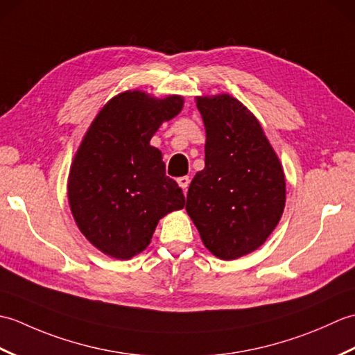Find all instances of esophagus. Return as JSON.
I'll return each instance as SVG.
<instances>
[{
	"mask_svg": "<svg viewBox=\"0 0 355 355\" xmlns=\"http://www.w3.org/2000/svg\"><path fill=\"white\" fill-rule=\"evenodd\" d=\"M177 183H178V186L182 187V189L186 192L187 187H189L191 180H189V177H180V178H177Z\"/></svg>",
	"mask_w": 355,
	"mask_h": 355,
	"instance_id": "1",
	"label": "esophagus"
}]
</instances>
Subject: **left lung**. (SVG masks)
<instances>
[{"label":"left lung","instance_id":"1","mask_svg":"<svg viewBox=\"0 0 355 355\" xmlns=\"http://www.w3.org/2000/svg\"><path fill=\"white\" fill-rule=\"evenodd\" d=\"M206 128L205 169L186 210L216 258L238 259L266 243L285 207L282 164L250 111L230 94L197 97Z\"/></svg>","mask_w":355,"mask_h":355}]
</instances>
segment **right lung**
<instances>
[{
    "instance_id": "obj_1",
    "label": "right lung",
    "mask_w": 355,
    "mask_h": 355,
    "mask_svg": "<svg viewBox=\"0 0 355 355\" xmlns=\"http://www.w3.org/2000/svg\"><path fill=\"white\" fill-rule=\"evenodd\" d=\"M183 103L175 94L120 93L82 139L67 184L70 209L84 236L111 258L126 261L145 250L158 221L184 207L183 191L166 177L162 153L149 145Z\"/></svg>"
}]
</instances>
